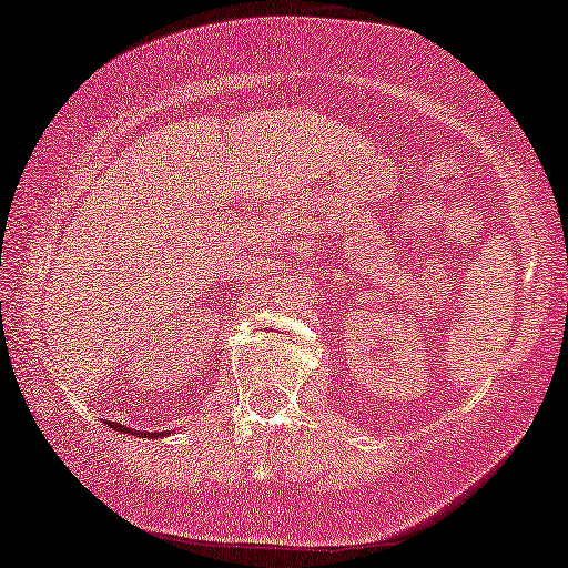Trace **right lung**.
<instances>
[{
    "instance_id": "add662e5",
    "label": "right lung",
    "mask_w": 568,
    "mask_h": 568,
    "mask_svg": "<svg viewBox=\"0 0 568 568\" xmlns=\"http://www.w3.org/2000/svg\"><path fill=\"white\" fill-rule=\"evenodd\" d=\"M111 426L116 432H121V434H139V436H142V439H154V436H162L164 434V432H134V429H129V426H121V424H113V422H111Z\"/></svg>"
}]
</instances>
